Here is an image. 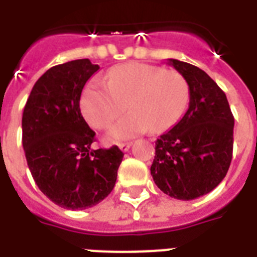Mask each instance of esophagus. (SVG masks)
<instances>
[{"mask_svg":"<svg viewBox=\"0 0 257 257\" xmlns=\"http://www.w3.org/2000/svg\"><path fill=\"white\" fill-rule=\"evenodd\" d=\"M131 145H132V143H120V144H118V148H120L121 151H124V152H128L129 148H131Z\"/></svg>","mask_w":257,"mask_h":257,"instance_id":"obj_1","label":"esophagus"}]
</instances>
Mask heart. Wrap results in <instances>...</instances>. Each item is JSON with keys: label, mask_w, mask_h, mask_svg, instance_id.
Wrapping results in <instances>:
<instances>
[{"label": "heart", "mask_w": 257, "mask_h": 257, "mask_svg": "<svg viewBox=\"0 0 257 257\" xmlns=\"http://www.w3.org/2000/svg\"><path fill=\"white\" fill-rule=\"evenodd\" d=\"M188 104L189 85L183 74L143 62L114 66L106 74V85L94 80L81 96V112L93 128H108L125 108L131 109L109 131L112 140L131 139L149 128L155 133L168 131Z\"/></svg>", "instance_id": "1"}]
</instances>
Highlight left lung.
<instances>
[{"label":"left lung","mask_w":257,"mask_h":257,"mask_svg":"<svg viewBox=\"0 0 257 257\" xmlns=\"http://www.w3.org/2000/svg\"><path fill=\"white\" fill-rule=\"evenodd\" d=\"M189 85V106L177 124L156 141L151 167L161 191L193 200L219 185L231 165L235 118L225 93L204 70L169 60Z\"/></svg>","instance_id":"left-lung-1"}]
</instances>
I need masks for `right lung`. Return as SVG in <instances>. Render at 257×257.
Returning <instances> with one entry per match:
<instances>
[{"mask_svg":"<svg viewBox=\"0 0 257 257\" xmlns=\"http://www.w3.org/2000/svg\"><path fill=\"white\" fill-rule=\"evenodd\" d=\"M100 69L88 58L46 70L22 114V145L40 191L66 209H86L112 192L124 153L113 145L92 149L96 139L81 114L86 81Z\"/></svg>","mask_w":257,"mask_h":257,"instance_id":"obj_1","label":"right lung"}]
</instances>
